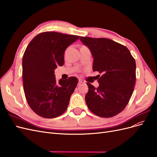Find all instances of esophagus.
Masks as SVG:
<instances>
[{
	"label": "esophagus",
	"instance_id": "1",
	"mask_svg": "<svg viewBox=\"0 0 157 157\" xmlns=\"http://www.w3.org/2000/svg\"><path fill=\"white\" fill-rule=\"evenodd\" d=\"M78 82H79V83H85V80L79 78L78 79Z\"/></svg>",
	"mask_w": 157,
	"mask_h": 157
}]
</instances>
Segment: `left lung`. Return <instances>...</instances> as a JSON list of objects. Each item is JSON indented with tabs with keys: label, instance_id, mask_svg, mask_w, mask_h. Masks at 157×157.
Listing matches in <instances>:
<instances>
[{
	"label": "left lung",
	"instance_id": "obj_1",
	"mask_svg": "<svg viewBox=\"0 0 157 157\" xmlns=\"http://www.w3.org/2000/svg\"><path fill=\"white\" fill-rule=\"evenodd\" d=\"M94 58L93 71L102 75L97 88L88 82L85 101L90 111L103 118L115 116L129 102L136 83V61L127 47L105 38L81 36Z\"/></svg>",
	"mask_w": 157,
	"mask_h": 157
}]
</instances>
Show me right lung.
<instances>
[{
  "mask_svg": "<svg viewBox=\"0 0 157 157\" xmlns=\"http://www.w3.org/2000/svg\"><path fill=\"white\" fill-rule=\"evenodd\" d=\"M79 36L46 31L35 36L22 59V76L26 100L40 117L52 118L66 111L78 78L71 77L56 82L54 69L64 63V52Z\"/></svg>",
  "mask_w": 157,
  "mask_h": 157,
  "instance_id": "add662e5",
  "label": "right lung"
}]
</instances>
